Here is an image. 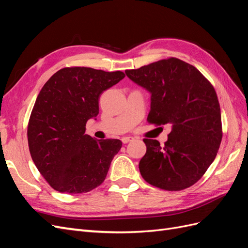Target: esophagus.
I'll use <instances>...</instances> for the list:
<instances>
[{
  "label": "esophagus",
  "instance_id": "1",
  "mask_svg": "<svg viewBox=\"0 0 248 248\" xmlns=\"http://www.w3.org/2000/svg\"><path fill=\"white\" fill-rule=\"evenodd\" d=\"M134 139L132 137H124V138H122V142H123V144H127V142L132 141Z\"/></svg>",
  "mask_w": 248,
  "mask_h": 248
}]
</instances>
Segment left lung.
I'll return each mask as SVG.
<instances>
[{
    "mask_svg": "<svg viewBox=\"0 0 248 248\" xmlns=\"http://www.w3.org/2000/svg\"><path fill=\"white\" fill-rule=\"evenodd\" d=\"M125 73L152 94L148 123L171 125L163 146L144 139L147 152L140 161L141 177L164 190L188 188L204 176L221 142L215 89L196 67L172 57Z\"/></svg>",
    "mask_w": 248,
    "mask_h": 248,
    "instance_id": "left-lung-1",
    "label": "left lung"
}]
</instances>
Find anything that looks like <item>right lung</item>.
Returning <instances> with one entry per match:
<instances>
[{"instance_id": "right-lung-1", "label": "right lung", "mask_w": 248, "mask_h": 248, "mask_svg": "<svg viewBox=\"0 0 248 248\" xmlns=\"http://www.w3.org/2000/svg\"><path fill=\"white\" fill-rule=\"evenodd\" d=\"M125 74L90 67H65L37 97L28 124V144L40 174L55 190L89 192L107 177L122 141L96 140L86 134L89 119L99 114L100 94Z\"/></svg>"}]
</instances>
